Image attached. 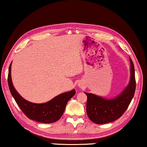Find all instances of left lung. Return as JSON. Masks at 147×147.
<instances>
[{
    "label": "left lung",
    "mask_w": 147,
    "mask_h": 147,
    "mask_svg": "<svg viewBox=\"0 0 147 147\" xmlns=\"http://www.w3.org/2000/svg\"><path fill=\"white\" fill-rule=\"evenodd\" d=\"M131 62V79L127 87L115 98L105 99L95 94L85 92L87 96V114L89 119L97 124H104L114 121L123 114L134 98L136 81L135 68L132 60Z\"/></svg>",
    "instance_id": "8db88e82"
}]
</instances>
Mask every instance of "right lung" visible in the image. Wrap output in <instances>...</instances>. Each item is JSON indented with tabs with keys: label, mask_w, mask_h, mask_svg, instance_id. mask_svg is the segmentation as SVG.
I'll return each instance as SVG.
<instances>
[{
	"label": "right lung",
	"mask_w": 147,
	"mask_h": 147,
	"mask_svg": "<svg viewBox=\"0 0 147 147\" xmlns=\"http://www.w3.org/2000/svg\"><path fill=\"white\" fill-rule=\"evenodd\" d=\"M8 83L11 94L24 114L29 119L43 123H51L58 121L62 116L67 102L76 94L75 89H74L60 94L45 103L35 104L29 102L22 98L13 86L11 78V64L9 66Z\"/></svg>",
	"instance_id": "right-lung-1"
}]
</instances>
